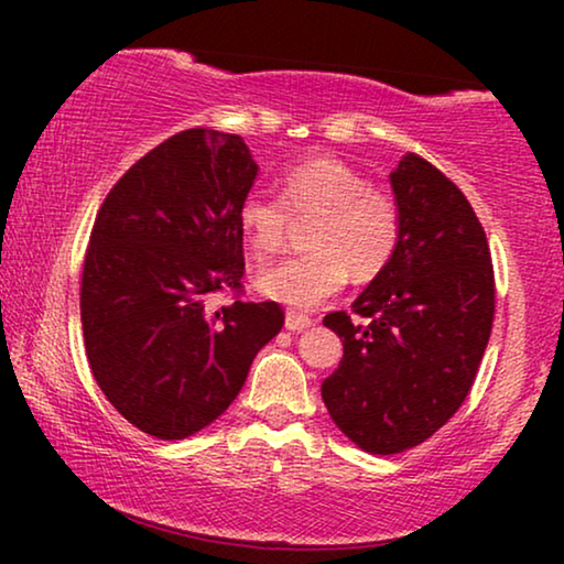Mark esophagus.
Segmentation results:
<instances>
[{"mask_svg":"<svg viewBox=\"0 0 564 564\" xmlns=\"http://www.w3.org/2000/svg\"><path fill=\"white\" fill-rule=\"evenodd\" d=\"M311 326H313L311 315H303V313H295V311H288V315H284V328L292 330V334H300V330H305Z\"/></svg>","mask_w":564,"mask_h":564,"instance_id":"1","label":"esophagus"}]
</instances>
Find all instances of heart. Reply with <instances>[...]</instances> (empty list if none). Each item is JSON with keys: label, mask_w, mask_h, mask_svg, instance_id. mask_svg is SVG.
Returning a JSON list of instances; mask_svg holds the SVG:
<instances>
[{"label": "heart", "mask_w": 564, "mask_h": 564, "mask_svg": "<svg viewBox=\"0 0 564 564\" xmlns=\"http://www.w3.org/2000/svg\"><path fill=\"white\" fill-rule=\"evenodd\" d=\"M292 215L311 220L313 251L261 269L257 288L290 307L321 305L354 280H372L395 253L400 213L384 189L369 187L357 169L334 156H315L288 169L282 199L251 189L238 205V226L246 243L267 257L288 243Z\"/></svg>", "instance_id": "b5f03b06"}]
</instances>
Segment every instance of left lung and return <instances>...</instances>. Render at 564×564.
<instances>
[{"instance_id": "obj_1", "label": "left lung", "mask_w": 564, "mask_h": 564, "mask_svg": "<svg viewBox=\"0 0 564 564\" xmlns=\"http://www.w3.org/2000/svg\"><path fill=\"white\" fill-rule=\"evenodd\" d=\"M390 187L400 213L395 253L354 300V318H323L344 344L321 384L323 403L369 454L419 446L459 411L496 313L488 238L457 184L405 153Z\"/></svg>"}]
</instances>
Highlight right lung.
I'll return each mask as SVG.
<instances>
[{
	"mask_svg": "<svg viewBox=\"0 0 564 564\" xmlns=\"http://www.w3.org/2000/svg\"><path fill=\"white\" fill-rule=\"evenodd\" d=\"M259 166L241 135L182 130L122 174L99 207L82 272L91 375L122 419L164 442L226 413L253 357L280 334L276 303L207 297L238 290V205Z\"/></svg>",
	"mask_w": 564,
	"mask_h": 564,
	"instance_id": "obj_1",
	"label": "right lung"
}]
</instances>
